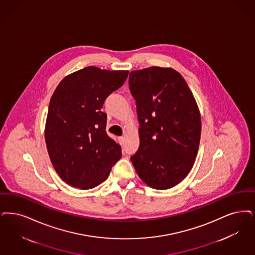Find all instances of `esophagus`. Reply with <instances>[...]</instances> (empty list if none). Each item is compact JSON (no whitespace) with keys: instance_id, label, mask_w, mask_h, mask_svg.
<instances>
[{"instance_id":"obj_1","label":"esophagus","mask_w":255,"mask_h":255,"mask_svg":"<svg viewBox=\"0 0 255 255\" xmlns=\"http://www.w3.org/2000/svg\"><path fill=\"white\" fill-rule=\"evenodd\" d=\"M124 140H125V137L124 136H120L119 137V141H120V143L123 145V144H124Z\"/></svg>"}]
</instances>
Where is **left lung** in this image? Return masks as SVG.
Masks as SVG:
<instances>
[{
  "label": "left lung",
  "mask_w": 255,
  "mask_h": 255,
  "mask_svg": "<svg viewBox=\"0 0 255 255\" xmlns=\"http://www.w3.org/2000/svg\"><path fill=\"white\" fill-rule=\"evenodd\" d=\"M129 85L139 123V147L131 161L144 183L170 189L194 166L201 135L199 108L181 74L171 67L132 71Z\"/></svg>",
  "instance_id": "1"
}]
</instances>
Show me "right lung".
Returning a JSON list of instances; mask_svg holds the SVG:
<instances>
[{"label":"right lung","instance_id":"right-lung-1","mask_svg":"<svg viewBox=\"0 0 255 255\" xmlns=\"http://www.w3.org/2000/svg\"><path fill=\"white\" fill-rule=\"evenodd\" d=\"M128 70L88 66L64 77L52 95L44 137L52 165L65 183L88 190L102 183L122 157L106 132V98L123 85Z\"/></svg>","mask_w":255,"mask_h":255}]
</instances>
